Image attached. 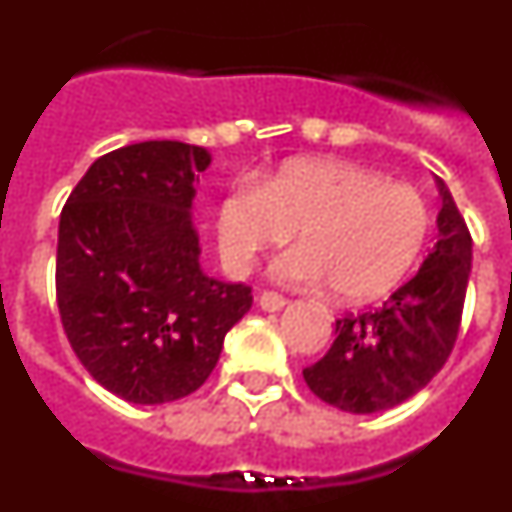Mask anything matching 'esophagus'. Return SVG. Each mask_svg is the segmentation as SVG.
I'll return each mask as SVG.
<instances>
[{"instance_id":"obj_1","label":"esophagus","mask_w":512,"mask_h":512,"mask_svg":"<svg viewBox=\"0 0 512 512\" xmlns=\"http://www.w3.org/2000/svg\"><path fill=\"white\" fill-rule=\"evenodd\" d=\"M259 305H261V310H266V312H279L284 305H287V300H284L282 295H277V292H261Z\"/></svg>"}]
</instances>
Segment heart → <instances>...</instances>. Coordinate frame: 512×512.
I'll list each match as a JSON object with an SVG mask.
<instances>
[{"label": "heart", "mask_w": 512, "mask_h": 512, "mask_svg": "<svg viewBox=\"0 0 512 512\" xmlns=\"http://www.w3.org/2000/svg\"><path fill=\"white\" fill-rule=\"evenodd\" d=\"M225 266L246 271L256 256L295 235L274 271L284 282L325 284L328 297L361 305L408 277L431 233V212L408 184L338 158H292L238 187L217 207Z\"/></svg>", "instance_id": "b5f03b06"}]
</instances>
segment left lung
I'll use <instances>...</instances> for the list:
<instances>
[{
    "instance_id": "obj_1",
    "label": "left lung",
    "mask_w": 512,
    "mask_h": 512,
    "mask_svg": "<svg viewBox=\"0 0 512 512\" xmlns=\"http://www.w3.org/2000/svg\"><path fill=\"white\" fill-rule=\"evenodd\" d=\"M438 241L418 274L379 310L336 320V341L302 377L312 395L354 415L397 408L449 359L472 271V235L449 187L436 179Z\"/></svg>"
}]
</instances>
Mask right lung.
<instances>
[{
    "label": "right lung",
    "instance_id": "1",
    "mask_svg": "<svg viewBox=\"0 0 512 512\" xmlns=\"http://www.w3.org/2000/svg\"><path fill=\"white\" fill-rule=\"evenodd\" d=\"M200 146L143 140L97 158L63 205L56 300L74 354L104 390L164 405L200 390L251 287L207 277L192 223Z\"/></svg>",
    "mask_w": 512,
    "mask_h": 512
}]
</instances>
